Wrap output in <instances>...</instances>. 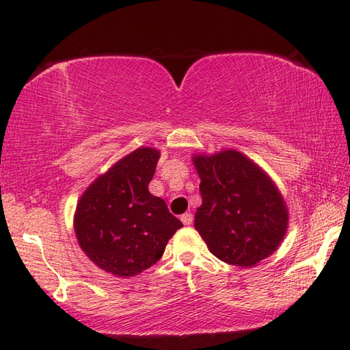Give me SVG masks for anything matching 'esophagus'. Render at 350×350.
Masks as SVG:
<instances>
[{"instance_id": "obj_1", "label": "esophagus", "mask_w": 350, "mask_h": 350, "mask_svg": "<svg viewBox=\"0 0 350 350\" xmlns=\"http://www.w3.org/2000/svg\"><path fill=\"white\" fill-rule=\"evenodd\" d=\"M180 221L185 224V225H191L193 215H191V213H183V215L180 216Z\"/></svg>"}]
</instances>
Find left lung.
I'll return each instance as SVG.
<instances>
[{
	"label": "left lung",
	"instance_id": "left-lung-1",
	"mask_svg": "<svg viewBox=\"0 0 350 350\" xmlns=\"http://www.w3.org/2000/svg\"><path fill=\"white\" fill-rule=\"evenodd\" d=\"M202 205L194 228L224 262L253 267L280 247L288 211L275 182L234 150L193 156Z\"/></svg>",
	"mask_w": 350,
	"mask_h": 350
}]
</instances>
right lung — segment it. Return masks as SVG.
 I'll return each mask as SVG.
<instances>
[{
  "mask_svg": "<svg viewBox=\"0 0 350 350\" xmlns=\"http://www.w3.org/2000/svg\"><path fill=\"white\" fill-rule=\"evenodd\" d=\"M159 157L154 148H137L98 176L77 204V241L108 273L129 278L150 269L182 227L165 200L148 189Z\"/></svg>",
  "mask_w": 350,
  "mask_h": 350,
  "instance_id": "add662e5",
  "label": "right lung"
}]
</instances>
